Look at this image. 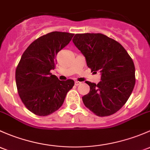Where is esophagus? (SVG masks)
I'll list each match as a JSON object with an SVG mask.
<instances>
[{"label":"esophagus","instance_id":"1","mask_svg":"<svg viewBox=\"0 0 150 150\" xmlns=\"http://www.w3.org/2000/svg\"><path fill=\"white\" fill-rule=\"evenodd\" d=\"M81 82H80V81H75V83H74V84H75V85L76 86H78V85H79V84H81Z\"/></svg>","mask_w":150,"mask_h":150}]
</instances>
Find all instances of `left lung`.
<instances>
[{
  "mask_svg": "<svg viewBox=\"0 0 150 150\" xmlns=\"http://www.w3.org/2000/svg\"><path fill=\"white\" fill-rule=\"evenodd\" d=\"M72 41L92 71L101 73L98 84L86 81L90 90L82 97L84 105L98 116L114 114L124 105L135 85L132 58L119 42L103 34H76Z\"/></svg>",
  "mask_w": 150,
  "mask_h": 150,
  "instance_id": "8db88e82",
  "label": "left lung"
}]
</instances>
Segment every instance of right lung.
Listing matches in <instances>:
<instances>
[{
    "mask_svg": "<svg viewBox=\"0 0 150 150\" xmlns=\"http://www.w3.org/2000/svg\"><path fill=\"white\" fill-rule=\"evenodd\" d=\"M74 35L50 32L31 43L21 56L16 69L18 93L26 108L35 115L46 116L58 110L74 85V80L60 81L50 73L55 69L58 52Z\"/></svg>",
    "mask_w": 150,
    "mask_h": 150,
    "instance_id": "right-lung-1",
    "label": "right lung"
}]
</instances>
